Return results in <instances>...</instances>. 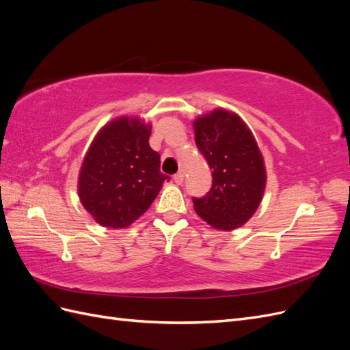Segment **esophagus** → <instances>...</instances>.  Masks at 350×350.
Wrapping results in <instances>:
<instances>
[{
    "instance_id": "obj_1",
    "label": "esophagus",
    "mask_w": 350,
    "mask_h": 350,
    "mask_svg": "<svg viewBox=\"0 0 350 350\" xmlns=\"http://www.w3.org/2000/svg\"><path fill=\"white\" fill-rule=\"evenodd\" d=\"M174 181H175V184L181 185V184L184 183V174H183V172H178V174H175V175H174Z\"/></svg>"
}]
</instances>
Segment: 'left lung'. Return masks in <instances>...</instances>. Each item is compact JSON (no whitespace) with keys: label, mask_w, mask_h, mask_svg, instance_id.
I'll return each mask as SVG.
<instances>
[{"label":"left lung","mask_w":350,"mask_h":350,"mask_svg":"<svg viewBox=\"0 0 350 350\" xmlns=\"http://www.w3.org/2000/svg\"><path fill=\"white\" fill-rule=\"evenodd\" d=\"M196 144L213 169L210 191L193 198L197 215L219 230L242 226L256 213L266 167L252 133L237 113L216 109L194 121Z\"/></svg>","instance_id":"8db88e82"}]
</instances>
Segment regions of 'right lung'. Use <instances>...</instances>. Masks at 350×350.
I'll use <instances>...</instances> for the list:
<instances>
[{
  "instance_id": "obj_1",
  "label": "right lung",
  "mask_w": 350,
  "mask_h": 350,
  "mask_svg": "<svg viewBox=\"0 0 350 350\" xmlns=\"http://www.w3.org/2000/svg\"><path fill=\"white\" fill-rule=\"evenodd\" d=\"M152 125L121 116L94 137L79 176L83 207L99 225L130 226L150 207L169 176L149 144Z\"/></svg>"
}]
</instances>
